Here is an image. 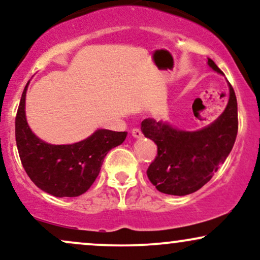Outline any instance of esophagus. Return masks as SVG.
Listing matches in <instances>:
<instances>
[{
    "instance_id": "obj_1",
    "label": "esophagus",
    "mask_w": 260,
    "mask_h": 260,
    "mask_svg": "<svg viewBox=\"0 0 260 260\" xmlns=\"http://www.w3.org/2000/svg\"><path fill=\"white\" fill-rule=\"evenodd\" d=\"M132 136L134 137V138H140V137L143 136L142 131H140L139 128H133V129H132Z\"/></svg>"
}]
</instances>
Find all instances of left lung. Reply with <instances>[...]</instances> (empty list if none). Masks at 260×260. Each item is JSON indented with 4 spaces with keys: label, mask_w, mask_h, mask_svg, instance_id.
I'll return each mask as SVG.
<instances>
[{
    "label": "left lung",
    "mask_w": 260,
    "mask_h": 260,
    "mask_svg": "<svg viewBox=\"0 0 260 260\" xmlns=\"http://www.w3.org/2000/svg\"><path fill=\"white\" fill-rule=\"evenodd\" d=\"M208 64L222 74L213 59L208 58ZM229 89L226 109L202 129L187 132L154 118L142 122L143 134L157 145V155L147 175L159 192L187 196L201 189L229 156L238 131L237 99L230 83Z\"/></svg>",
    "instance_id": "8db88e82"
}]
</instances>
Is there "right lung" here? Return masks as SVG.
Returning <instances> with one entry per match:
<instances>
[{
	"label": "right lung",
	"mask_w": 260,
	"mask_h": 260,
	"mask_svg": "<svg viewBox=\"0 0 260 260\" xmlns=\"http://www.w3.org/2000/svg\"><path fill=\"white\" fill-rule=\"evenodd\" d=\"M28 84L16 117V142L23 168L37 187L49 194L58 198L83 194L96 180L106 154L124 142L127 132L98 129L74 144H49L38 138L26 122Z\"/></svg>",
	"instance_id": "obj_1"
}]
</instances>
